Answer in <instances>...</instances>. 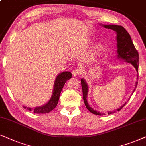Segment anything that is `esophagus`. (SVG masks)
<instances>
[{
	"label": "esophagus",
	"instance_id": "1",
	"mask_svg": "<svg viewBox=\"0 0 146 146\" xmlns=\"http://www.w3.org/2000/svg\"><path fill=\"white\" fill-rule=\"evenodd\" d=\"M72 74L73 76H80L81 75V70L78 68H74L72 72Z\"/></svg>",
	"mask_w": 146,
	"mask_h": 146
}]
</instances>
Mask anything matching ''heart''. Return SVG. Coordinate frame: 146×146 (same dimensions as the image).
Instances as JSON below:
<instances>
[{"mask_svg":"<svg viewBox=\"0 0 146 146\" xmlns=\"http://www.w3.org/2000/svg\"><path fill=\"white\" fill-rule=\"evenodd\" d=\"M103 48H104V46L102 44H99L97 45V46H96V50H97V52L102 51Z\"/></svg>","mask_w":146,"mask_h":146,"instance_id":"obj_1","label":"heart"}]
</instances>
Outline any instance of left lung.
I'll list each match as a JSON object with an SVG mask.
<instances>
[{
  "mask_svg": "<svg viewBox=\"0 0 146 146\" xmlns=\"http://www.w3.org/2000/svg\"><path fill=\"white\" fill-rule=\"evenodd\" d=\"M104 27L106 29H110L115 31L117 33V53H118V58H120L123 60H125V62L128 63H131L133 66L135 68L136 70H138V64H139V54L138 52L134 46L132 40H131V36L129 34L127 33V31L125 30L124 28L121 26L118 25H104ZM81 85H82V93H83V99L84 101V104L86 105V107L87 109L90 111L91 113H94V114L102 115H104V113H101L98 112V111L94 110L88 104L87 102V94H88V85L86 81L84 79L81 80ZM137 85V82H136L135 86V89L133 90V92L135 91V88H136ZM124 104L117 109V111L121 110L124 106ZM115 112L114 111H110L108 112V114H111V113Z\"/></svg>",
  "mask_w": 146,
  "mask_h": 146,
  "instance_id": "8db88e82",
  "label": "left lung"
}]
</instances>
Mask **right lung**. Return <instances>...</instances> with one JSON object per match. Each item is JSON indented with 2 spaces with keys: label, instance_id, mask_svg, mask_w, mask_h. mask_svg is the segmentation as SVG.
Here are the masks:
<instances>
[{
  "label": "right lung",
  "instance_id": "add662e5",
  "mask_svg": "<svg viewBox=\"0 0 146 146\" xmlns=\"http://www.w3.org/2000/svg\"><path fill=\"white\" fill-rule=\"evenodd\" d=\"M71 78L72 74L70 72H62L59 75H58V76L55 80L52 96L48 102L44 106H42L35 108L34 110L31 108H27L28 110L34 111V113H46L50 112L52 110H53L56 107L62 89L63 88V86L66 82L70 79ZM23 108H27V107L25 106H23Z\"/></svg>",
  "mask_w": 146,
  "mask_h": 146
}]
</instances>
